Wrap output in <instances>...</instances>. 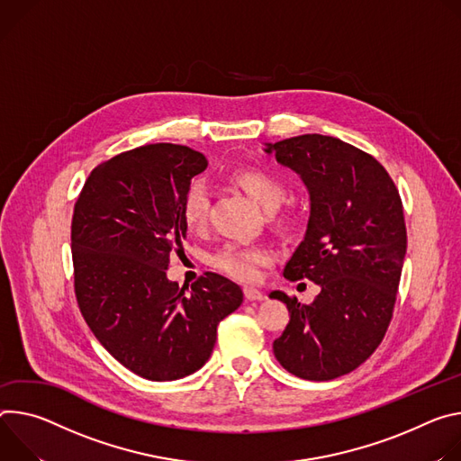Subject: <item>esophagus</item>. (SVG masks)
Returning a JSON list of instances; mask_svg holds the SVG:
<instances>
[{"label":"esophagus","mask_w":461,"mask_h":461,"mask_svg":"<svg viewBox=\"0 0 461 461\" xmlns=\"http://www.w3.org/2000/svg\"><path fill=\"white\" fill-rule=\"evenodd\" d=\"M243 293H245V298L250 300V302H258V300L266 298V294L260 289H257V287H245Z\"/></svg>","instance_id":"esophagus-1"}]
</instances>
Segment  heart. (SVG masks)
<instances>
[{"mask_svg":"<svg viewBox=\"0 0 461 461\" xmlns=\"http://www.w3.org/2000/svg\"><path fill=\"white\" fill-rule=\"evenodd\" d=\"M230 183L240 188L257 207L264 212H276L285 197V185L271 172L264 168H241L236 170L230 177ZM181 221L188 230H199L207 223L209 216V194L203 185L194 183L185 192L179 204ZM271 262V252L264 247H241V245H225L214 252L209 264L212 269L223 273L225 276L238 282H257L260 273Z\"/></svg>","mask_w":461,"mask_h":461,"instance_id":"heart-1","label":"heart"}]
</instances>
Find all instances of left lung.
Returning a JSON list of instances; mask_svg holds the SVG:
<instances>
[{
	"label": "left lung",
	"mask_w": 461,
	"mask_h": 461,
	"mask_svg": "<svg viewBox=\"0 0 461 461\" xmlns=\"http://www.w3.org/2000/svg\"><path fill=\"white\" fill-rule=\"evenodd\" d=\"M266 151L310 192L308 229L284 276L321 285L310 305L269 294L289 310L273 351L289 374L330 381L361 366L388 330L406 252L402 203L383 165L337 137L298 135Z\"/></svg>",
	"instance_id": "left-lung-1"
}]
</instances>
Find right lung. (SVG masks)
Segmentation results:
<instances>
[{
	"instance_id": "1",
	"label": "right lung",
	"mask_w": 461,
	"mask_h": 461,
	"mask_svg": "<svg viewBox=\"0 0 461 461\" xmlns=\"http://www.w3.org/2000/svg\"><path fill=\"white\" fill-rule=\"evenodd\" d=\"M203 153L181 144H146L100 163L73 212L71 249L78 308L115 359L149 381L197 372L216 344L218 324L243 291L207 273L192 287L167 278L183 252L179 204Z\"/></svg>"
}]
</instances>
